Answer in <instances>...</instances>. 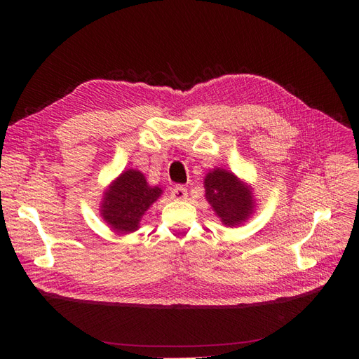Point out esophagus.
<instances>
[{"mask_svg":"<svg viewBox=\"0 0 359 359\" xmlns=\"http://www.w3.org/2000/svg\"><path fill=\"white\" fill-rule=\"evenodd\" d=\"M170 198L175 199V201L187 199V189L186 187H181V186L173 187L172 191H170Z\"/></svg>","mask_w":359,"mask_h":359,"instance_id":"34e87169","label":"esophagus"}]
</instances>
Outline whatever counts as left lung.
<instances>
[{
    "instance_id": "1",
    "label": "left lung",
    "mask_w": 359,
    "mask_h": 359,
    "mask_svg": "<svg viewBox=\"0 0 359 359\" xmlns=\"http://www.w3.org/2000/svg\"><path fill=\"white\" fill-rule=\"evenodd\" d=\"M205 198L226 226H240L253 214V191L232 172L215 168L203 180Z\"/></svg>"
}]
</instances>
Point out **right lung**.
Wrapping results in <instances>:
<instances>
[{"mask_svg":"<svg viewBox=\"0 0 359 359\" xmlns=\"http://www.w3.org/2000/svg\"><path fill=\"white\" fill-rule=\"evenodd\" d=\"M161 193L160 187L149 186L142 172L127 169L104 191L100 214L112 231L118 233L135 232L139 229L145 211Z\"/></svg>","mask_w":359,"mask_h":359,"instance_id":"add662e5","label":"right lung"}]
</instances>
